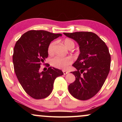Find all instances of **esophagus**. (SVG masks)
Returning a JSON list of instances; mask_svg holds the SVG:
<instances>
[{"label":"esophagus","instance_id":"1","mask_svg":"<svg viewBox=\"0 0 122 122\" xmlns=\"http://www.w3.org/2000/svg\"><path fill=\"white\" fill-rule=\"evenodd\" d=\"M62 72H63V73H64V75H66V74H68V73H69L68 71H65V70H63Z\"/></svg>","mask_w":122,"mask_h":122}]
</instances>
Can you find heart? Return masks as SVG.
<instances>
[{
    "mask_svg": "<svg viewBox=\"0 0 122 122\" xmlns=\"http://www.w3.org/2000/svg\"><path fill=\"white\" fill-rule=\"evenodd\" d=\"M64 43L65 46L68 49L73 48L75 46V43L72 40L69 38H66L64 41ZM56 42L54 41L51 42L47 47V53L49 55L52 56L54 54V47ZM73 62V58L71 57H62L60 56H56L51 60L50 63L53 66L61 69H66L68 66L71 65Z\"/></svg>",
    "mask_w": 122,
    "mask_h": 122,
    "instance_id": "b5f03b06",
    "label": "heart"
}]
</instances>
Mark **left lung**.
<instances>
[{
	"instance_id": "1",
	"label": "left lung",
	"mask_w": 122,
	"mask_h": 122,
	"mask_svg": "<svg viewBox=\"0 0 122 122\" xmlns=\"http://www.w3.org/2000/svg\"><path fill=\"white\" fill-rule=\"evenodd\" d=\"M79 45L80 54L73 64L77 71L72 72L75 81L68 86L74 97L86 100L100 90L111 66V55L105 42L95 33L80 31L64 33Z\"/></svg>"
}]
</instances>
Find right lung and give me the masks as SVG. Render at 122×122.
<instances>
[{
  "label": "right lung",
  "instance_id": "add662e5",
  "mask_svg": "<svg viewBox=\"0 0 122 122\" xmlns=\"http://www.w3.org/2000/svg\"><path fill=\"white\" fill-rule=\"evenodd\" d=\"M61 36L45 30H30L15 43L12 56L15 74L25 91L35 99L47 97L52 92L56 77L64 75L62 71L51 68L49 64L46 65V71L39 72L48 57L49 45Z\"/></svg>",
  "mask_w": 122,
  "mask_h": 122
}]
</instances>
